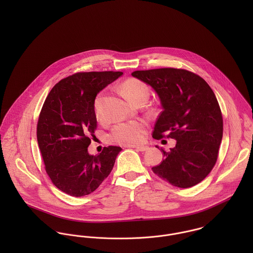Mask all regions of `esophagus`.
<instances>
[{"mask_svg": "<svg viewBox=\"0 0 253 253\" xmlns=\"http://www.w3.org/2000/svg\"><path fill=\"white\" fill-rule=\"evenodd\" d=\"M135 149L139 152H144V151H147L149 149V147L145 146V145H140V146H135Z\"/></svg>", "mask_w": 253, "mask_h": 253, "instance_id": "esophagus-1", "label": "esophagus"}]
</instances>
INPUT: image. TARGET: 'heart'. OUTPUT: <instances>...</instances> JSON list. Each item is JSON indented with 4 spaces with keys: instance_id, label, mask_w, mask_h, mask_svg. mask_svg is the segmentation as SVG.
<instances>
[{
    "instance_id": "b5f03b06",
    "label": "heart",
    "mask_w": 253,
    "mask_h": 253,
    "mask_svg": "<svg viewBox=\"0 0 253 253\" xmlns=\"http://www.w3.org/2000/svg\"><path fill=\"white\" fill-rule=\"evenodd\" d=\"M122 89L125 91L128 97L138 103L139 101L147 99L149 96V87L144 82L130 78L126 80L122 84ZM103 102L104 94L99 93L93 103V109L95 117L98 121L103 120ZM145 136V124L142 121H129L125 123L117 124L111 130L109 134V139L111 142L116 144L132 145L140 143Z\"/></svg>"
}]
</instances>
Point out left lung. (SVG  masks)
Masks as SVG:
<instances>
[{
	"label": "left lung",
	"mask_w": 253,
	"mask_h": 253,
	"mask_svg": "<svg viewBox=\"0 0 253 253\" xmlns=\"http://www.w3.org/2000/svg\"><path fill=\"white\" fill-rule=\"evenodd\" d=\"M131 75L150 84L160 97L163 111L153 138L159 140L167 132L168 138L176 140L169 152L161 149L164 160L152 168L153 172L179 188L197 185L215 166L223 135L214 92L202 77L185 69L160 68Z\"/></svg>",
	"instance_id": "left-lung-1"
}]
</instances>
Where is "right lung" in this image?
<instances>
[{
    "label": "right lung",
    "instance_id": "add662e5",
    "mask_svg": "<svg viewBox=\"0 0 253 253\" xmlns=\"http://www.w3.org/2000/svg\"><path fill=\"white\" fill-rule=\"evenodd\" d=\"M123 72H79L58 82L41 110L37 139L45 171L54 186L72 197L86 196L108 177L121 147L91 156L87 147L97 126V93Z\"/></svg>",
    "mask_w": 253,
    "mask_h": 253
}]
</instances>
